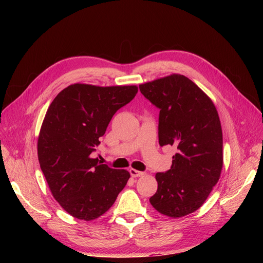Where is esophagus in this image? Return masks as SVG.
I'll list each match as a JSON object with an SVG mask.
<instances>
[{"label":"esophagus","mask_w":263,"mask_h":263,"mask_svg":"<svg viewBox=\"0 0 263 263\" xmlns=\"http://www.w3.org/2000/svg\"><path fill=\"white\" fill-rule=\"evenodd\" d=\"M129 172H130V175H131L132 177H134V178H136V177H142L143 175H145L144 172L136 171V170H134V168H131Z\"/></svg>","instance_id":"34e87169"}]
</instances>
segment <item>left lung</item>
<instances>
[{
  "label": "left lung",
  "instance_id": "obj_1",
  "mask_svg": "<svg viewBox=\"0 0 263 263\" xmlns=\"http://www.w3.org/2000/svg\"><path fill=\"white\" fill-rule=\"evenodd\" d=\"M159 114V144L176 148L171 170L157 173L149 201L161 214L181 217L208 198L223 167V133L217 110L193 81L172 74L140 85Z\"/></svg>",
  "mask_w": 263,
  "mask_h": 263
}]
</instances>
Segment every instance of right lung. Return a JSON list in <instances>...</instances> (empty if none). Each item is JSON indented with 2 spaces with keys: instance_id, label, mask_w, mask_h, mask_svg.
I'll return each instance as SVG.
<instances>
[{
  "instance_id": "add662e5",
  "label": "right lung",
  "mask_w": 263,
  "mask_h": 263,
  "mask_svg": "<svg viewBox=\"0 0 263 263\" xmlns=\"http://www.w3.org/2000/svg\"><path fill=\"white\" fill-rule=\"evenodd\" d=\"M136 92V86L73 84L50 104L38 137V160L53 197L73 217H99L126 186L129 172L101 164L91 154L114 114Z\"/></svg>"
}]
</instances>
